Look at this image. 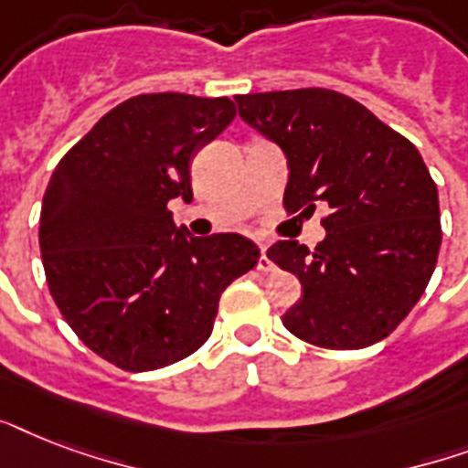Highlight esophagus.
<instances>
[{
    "label": "esophagus",
    "instance_id": "34e87169",
    "mask_svg": "<svg viewBox=\"0 0 468 468\" xmlns=\"http://www.w3.org/2000/svg\"><path fill=\"white\" fill-rule=\"evenodd\" d=\"M257 270L260 271H271L274 270V262L267 255V242H260V260H257Z\"/></svg>",
    "mask_w": 468,
    "mask_h": 468
}]
</instances>
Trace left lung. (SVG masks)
I'll return each mask as SVG.
<instances>
[{
    "label": "left lung",
    "instance_id": "obj_1",
    "mask_svg": "<svg viewBox=\"0 0 468 468\" xmlns=\"http://www.w3.org/2000/svg\"><path fill=\"white\" fill-rule=\"evenodd\" d=\"M235 104L286 155V211L330 208L313 252L299 240L267 250L303 286L284 327L327 349L388 337L425 292L442 242L437 186L418 148L333 90L240 94Z\"/></svg>",
    "mask_w": 468,
    "mask_h": 468
}]
</instances>
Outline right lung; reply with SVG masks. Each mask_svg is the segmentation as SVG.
<instances>
[{
    "label": "right lung",
    "instance_id": "obj_1",
    "mask_svg": "<svg viewBox=\"0 0 468 468\" xmlns=\"http://www.w3.org/2000/svg\"><path fill=\"white\" fill-rule=\"evenodd\" d=\"M235 119L228 97L141 94L101 116L48 182L40 255L77 337L126 371L197 352L220 293L260 260L238 233L194 238L167 204L191 198V160Z\"/></svg>",
    "mask_w": 468,
    "mask_h": 468
}]
</instances>
